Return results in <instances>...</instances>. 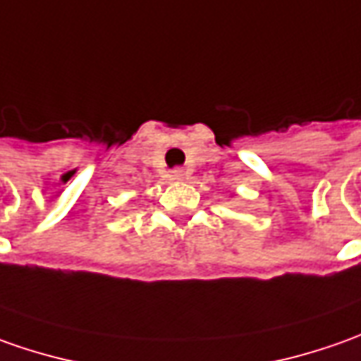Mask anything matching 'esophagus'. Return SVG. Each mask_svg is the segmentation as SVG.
<instances>
[{
  "label": "esophagus",
  "instance_id": "obj_1",
  "mask_svg": "<svg viewBox=\"0 0 361 361\" xmlns=\"http://www.w3.org/2000/svg\"><path fill=\"white\" fill-rule=\"evenodd\" d=\"M185 176H188V171L181 168L173 169V171H171V178H173V180H185Z\"/></svg>",
  "mask_w": 361,
  "mask_h": 361
}]
</instances>
